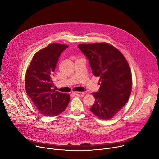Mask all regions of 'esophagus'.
Wrapping results in <instances>:
<instances>
[{"label":"esophagus","mask_w":159,"mask_h":159,"mask_svg":"<svg viewBox=\"0 0 159 159\" xmlns=\"http://www.w3.org/2000/svg\"><path fill=\"white\" fill-rule=\"evenodd\" d=\"M76 96H78V97H83L84 95V92H80V91H78V92H75L74 93Z\"/></svg>","instance_id":"1"}]
</instances>
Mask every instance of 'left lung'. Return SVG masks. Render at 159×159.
I'll return each mask as SVG.
<instances>
[{"instance_id":"1","label":"left lung","mask_w":159,"mask_h":159,"mask_svg":"<svg viewBox=\"0 0 159 159\" xmlns=\"http://www.w3.org/2000/svg\"><path fill=\"white\" fill-rule=\"evenodd\" d=\"M88 59L95 76L100 77V88L91 94L95 102L90 111L101 119L111 118L127 102L132 90V73L123 55L107 43L78 46Z\"/></svg>"}]
</instances>
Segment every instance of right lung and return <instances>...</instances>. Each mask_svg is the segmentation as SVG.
Returning a JSON list of instances; mask_svg holds the SVG:
<instances>
[{
    "label": "right lung",
    "mask_w": 159,
    "mask_h": 159,
    "mask_svg": "<svg viewBox=\"0 0 159 159\" xmlns=\"http://www.w3.org/2000/svg\"><path fill=\"white\" fill-rule=\"evenodd\" d=\"M68 48L60 44L48 45L34 56L26 71V93L44 115L57 116L65 110L69 103L70 95L52 89V80L58 58Z\"/></svg>",
    "instance_id": "obj_1"
}]
</instances>
